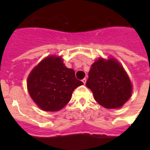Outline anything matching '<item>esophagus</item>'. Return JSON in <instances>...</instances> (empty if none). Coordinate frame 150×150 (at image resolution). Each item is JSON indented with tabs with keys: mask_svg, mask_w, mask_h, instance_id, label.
<instances>
[{
	"mask_svg": "<svg viewBox=\"0 0 150 150\" xmlns=\"http://www.w3.org/2000/svg\"><path fill=\"white\" fill-rule=\"evenodd\" d=\"M86 80H87L86 78H84V79H83L82 81H83V83H84V84H86Z\"/></svg>",
	"mask_w": 150,
	"mask_h": 150,
	"instance_id": "1",
	"label": "esophagus"
}]
</instances>
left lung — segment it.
Returning <instances> with one entry per match:
<instances>
[{"label":"left lung","instance_id":"1","mask_svg":"<svg viewBox=\"0 0 150 150\" xmlns=\"http://www.w3.org/2000/svg\"><path fill=\"white\" fill-rule=\"evenodd\" d=\"M86 86L99 104L107 109L122 107L132 95V86L122 66L114 59H100L91 65Z\"/></svg>","mask_w":150,"mask_h":150}]
</instances>
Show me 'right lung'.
I'll use <instances>...</instances> for the list:
<instances>
[{
    "label": "right lung",
    "mask_w": 150,
    "mask_h": 150,
    "mask_svg": "<svg viewBox=\"0 0 150 150\" xmlns=\"http://www.w3.org/2000/svg\"><path fill=\"white\" fill-rule=\"evenodd\" d=\"M83 83L75 76L73 69L63 64L61 57L43 59L28 78L29 95L40 108L58 111L70 101L72 92Z\"/></svg>",
    "instance_id": "right-lung-1"
}]
</instances>
